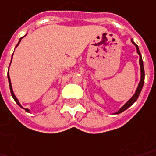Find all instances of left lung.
Returning a JSON list of instances; mask_svg holds the SVG:
<instances>
[{"label": "left lung", "instance_id": "1", "mask_svg": "<svg viewBox=\"0 0 156 156\" xmlns=\"http://www.w3.org/2000/svg\"><path fill=\"white\" fill-rule=\"evenodd\" d=\"M131 42L134 45L136 46V51L138 53V55L140 56V81L139 84H138V87L136 88V93L134 94L132 97H131V98L127 101L125 103V105L123 106L122 107L120 108V110H118L116 112H115L114 114H119L122 112H124L125 110H126L127 108L131 107V105L133 104L135 101H136L137 98H138V97H139L140 93L141 92V89H142L143 87V85H144V82H145V71H144V66H143V60H142V58H141V55H140V50H139V48H138V46L136 43L134 42L133 40L131 39Z\"/></svg>", "mask_w": 156, "mask_h": 156}]
</instances>
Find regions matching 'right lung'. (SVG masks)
Returning <instances> with one entry per match:
<instances>
[{
	"mask_svg": "<svg viewBox=\"0 0 156 156\" xmlns=\"http://www.w3.org/2000/svg\"><path fill=\"white\" fill-rule=\"evenodd\" d=\"M23 37H25V36H23ZM23 37H22V38H23ZM22 38H20V39L19 42H18V44H17L16 47L18 45H19V44H20V40H21V39H22ZM11 60H12V58H11ZM7 76H8V81H9V85H10V93H11V96H12V98H13L14 100L16 101V102L17 104L19 105L20 107H21V105H20V103L19 101H18V99L16 98V97L15 96V94H14V93H13V89H12V86H11V82H10V76H9V69H8ZM22 108H23V107H22ZM24 109H25V112H30V110H29V109H27V108H24Z\"/></svg>",
	"mask_w": 156,
	"mask_h": 156,
	"instance_id": "1",
	"label": "right lung"
}]
</instances>
